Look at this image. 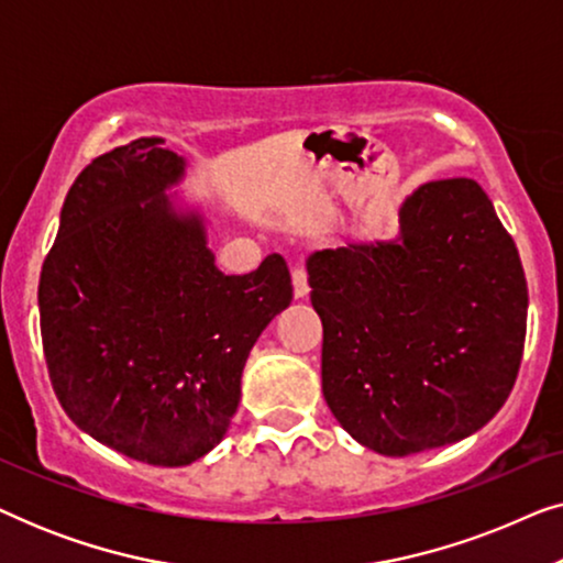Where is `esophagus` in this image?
<instances>
[{
  "label": "esophagus",
  "mask_w": 563,
  "mask_h": 563,
  "mask_svg": "<svg viewBox=\"0 0 563 563\" xmlns=\"http://www.w3.org/2000/svg\"><path fill=\"white\" fill-rule=\"evenodd\" d=\"M291 284H295V297L297 299L310 295V282H307L305 268H295V272H291Z\"/></svg>",
  "instance_id": "34e87169"
}]
</instances>
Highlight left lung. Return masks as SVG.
<instances>
[{"instance_id":"obj_1","label":"left lung","mask_w":563,"mask_h":563,"mask_svg":"<svg viewBox=\"0 0 563 563\" xmlns=\"http://www.w3.org/2000/svg\"><path fill=\"white\" fill-rule=\"evenodd\" d=\"M322 320V395L382 456L456 443L495 418L526 345L528 284L510 233L474 179L428 181L395 241L307 261Z\"/></svg>"}]
</instances>
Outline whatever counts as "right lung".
Masks as SVG:
<instances>
[{"mask_svg":"<svg viewBox=\"0 0 563 563\" xmlns=\"http://www.w3.org/2000/svg\"><path fill=\"white\" fill-rule=\"evenodd\" d=\"M184 158L137 137L91 161L68 189L43 261V353L68 418L153 466H187L222 441L245 358L291 302L279 253L256 272L214 266L199 212L166 195Z\"/></svg>","mask_w":563,"mask_h":563,"instance_id":"right-lung-1","label":"right lung"}]
</instances>
